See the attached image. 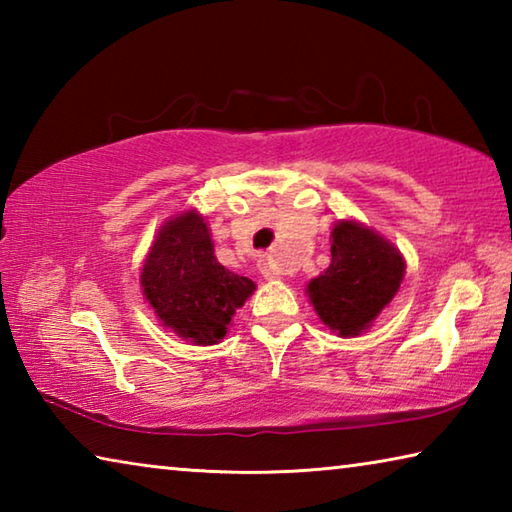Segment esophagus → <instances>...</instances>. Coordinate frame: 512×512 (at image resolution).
I'll use <instances>...</instances> for the list:
<instances>
[{
	"label": "esophagus",
	"instance_id": "1",
	"mask_svg": "<svg viewBox=\"0 0 512 512\" xmlns=\"http://www.w3.org/2000/svg\"><path fill=\"white\" fill-rule=\"evenodd\" d=\"M259 273H262L266 280H277V277H280V268H277L268 257H262L259 259Z\"/></svg>",
	"mask_w": 512,
	"mask_h": 512
}]
</instances>
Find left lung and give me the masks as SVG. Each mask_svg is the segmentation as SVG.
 Segmentation results:
<instances>
[{"mask_svg":"<svg viewBox=\"0 0 512 512\" xmlns=\"http://www.w3.org/2000/svg\"><path fill=\"white\" fill-rule=\"evenodd\" d=\"M404 259L375 232L354 221L332 230V264L309 282V300L327 327L357 336L400 289Z\"/></svg>","mask_w":512,"mask_h":512,"instance_id":"1","label":"left lung"}]
</instances>
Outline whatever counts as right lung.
<instances>
[{"instance_id":"right-lung-1","label":"right lung","mask_w":512,"mask_h":512,"mask_svg":"<svg viewBox=\"0 0 512 512\" xmlns=\"http://www.w3.org/2000/svg\"><path fill=\"white\" fill-rule=\"evenodd\" d=\"M144 296L164 327L198 345L219 343L255 282L214 257L201 214L185 212L158 232L142 268Z\"/></svg>"}]
</instances>
